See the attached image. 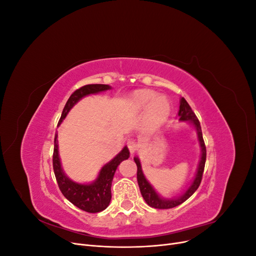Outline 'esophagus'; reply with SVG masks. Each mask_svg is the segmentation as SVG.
<instances>
[{"label":"esophagus","instance_id":"obj_1","mask_svg":"<svg viewBox=\"0 0 256 256\" xmlns=\"http://www.w3.org/2000/svg\"><path fill=\"white\" fill-rule=\"evenodd\" d=\"M127 146H128V148H129L131 154L136 152V150H138V143L134 140V138H128V140H127Z\"/></svg>","mask_w":256,"mask_h":256}]
</instances>
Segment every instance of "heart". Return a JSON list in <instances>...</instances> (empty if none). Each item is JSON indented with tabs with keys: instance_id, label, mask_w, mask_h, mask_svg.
<instances>
[{
	"instance_id": "1",
	"label": "heart",
	"mask_w": 256,
	"mask_h": 256,
	"mask_svg": "<svg viewBox=\"0 0 256 256\" xmlns=\"http://www.w3.org/2000/svg\"><path fill=\"white\" fill-rule=\"evenodd\" d=\"M154 97V92L152 90H138L136 92L130 99V104L136 110L145 109L150 104V118L152 124H159L164 120L170 112V104L166 97Z\"/></svg>"
}]
</instances>
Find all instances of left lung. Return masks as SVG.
I'll list each match as a JSON object with an SVG mask.
<instances>
[{
    "label": "left lung",
    "instance_id": "left-lung-1",
    "mask_svg": "<svg viewBox=\"0 0 256 256\" xmlns=\"http://www.w3.org/2000/svg\"><path fill=\"white\" fill-rule=\"evenodd\" d=\"M178 116H180V120H190L196 128L200 145V147H202V157H200V164L198 168V172H196V178H194V180H193L192 184L182 196H180L178 198H173V200L162 198L161 196H159L157 194V192L154 190L150 184L146 180V178L142 172L140 160H138V157H134V162L138 166L136 178H138V187H140L141 194H142L143 198L145 200V202L152 208L168 209V208H173V207H176L178 205L182 204L184 200H187L193 194V193L198 190V188L200 187V182H202L205 162H206V146H205V142L203 140L202 129H200V122L196 118V115L194 114V112L192 111L191 106H189V104L187 102H186V99L184 97L180 99V112H178Z\"/></svg>",
    "mask_w": 256,
    "mask_h": 256
}]
</instances>
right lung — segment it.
<instances>
[{
  "mask_svg": "<svg viewBox=\"0 0 256 256\" xmlns=\"http://www.w3.org/2000/svg\"><path fill=\"white\" fill-rule=\"evenodd\" d=\"M111 88L106 84H88L84 86L74 90L72 96L69 97L62 112L60 118L58 120V126L62 122L72 108L79 102V100L90 94L104 92L110 90ZM129 158V150L125 146L122 150L112 159L109 164H106L100 171L97 180L90 184H83L74 182L69 180L64 174L60 166V161L58 157V134L54 136V150H53V170L56 175L58 188L63 196L72 203L74 206L82 209L88 212H102L110 204L111 200V186L113 176L116 168L120 166L122 160Z\"/></svg>",
  "mask_w": 256,
  "mask_h": 256,
  "instance_id": "right-lung-1",
  "label": "right lung"
}]
</instances>
